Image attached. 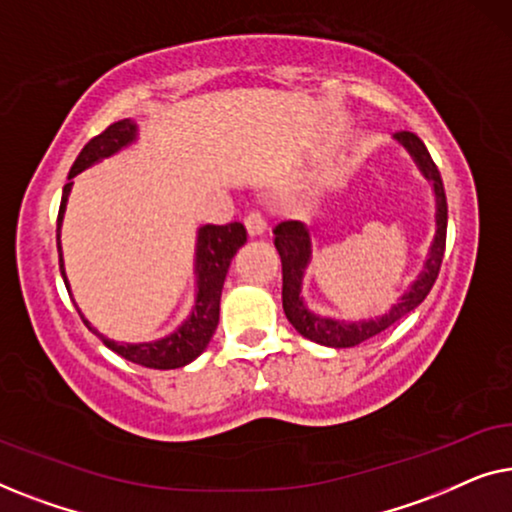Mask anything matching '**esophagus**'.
<instances>
[{
  "instance_id": "esophagus-1",
  "label": "esophagus",
  "mask_w": 512,
  "mask_h": 512,
  "mask_svg": "<svg viewBox=\"0 0 512 512\" xmlns=\"http://www.w3.org/2000/svg\"><path fill=\"white\" fill-rule=\"evenodd\" d=\"M244 226H247V233L251 237L256 235H263L265 230H268V221H265V216L261 212H249L244 216Z\"/></svg>"
}]
</instances>
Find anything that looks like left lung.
<instances>
[{
	"label": "left lung",
	"mask_w": 512,
	"mask_h": 512,
	"mask_svg": "<svg viewBox=\"0 0 512 512\" xmlns=\"http://www.w3.org/2000/svg\"><path fill=\"white\" fill-rule=\"evenodd\" d=\"M396 139L405 149L410 151V156L415 158L419 170L424 172V177L433 184V193H436V237H433L429 258H426L424 270L419 272L415 284L410 286V291L401 298V303L391 307L387 314H382L380 319L370 321H338L328 317H317L307 310L303 298H300V284H303V272L310 263L312 254V242L310 233L300 221H282L275 226V247L282 258V305L286 319L291 321L293 328L303 335V338L319 342L326 347H356L361 342L375 338L377 333L387 331L389 326H394L398 319L415 310L422 300L429 296L431 286L436 284L440 263L445 256V237H447V198L443 179L433 158L426 151L422 139L412 132L403 130L396 132Z\"/></svg>",
	"instance_id": "left-lung-1"
}]
</instances>
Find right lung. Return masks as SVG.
<instances>
[{
    "mask_svg": "<svg viewBox=\"0 0 512 512\" xmlns=\"http://www.w3.org/2000/svg\"><path fill=\"white\" fill-rule=\"evenodd\" d=\"M137 137V125L130 118L111 123L107 130L90 139L83 146L79 156H76L72 170H69V179L86 170V167L95 165L97 160L114 156L116 151H121L123 146L135 142ZM72 191V181L62 188V200H60V212H58V254H60V275L67 284L65 275V263H62V249H60V223L65 216L67 207V195ZM247 242V230L242 223H226V226H202L198 230V247H195V275H198V293H195V305L191 317L181 324L172 335H167L163 340L156 342H139V345H128V342H114L104 338L102 333H97L93 326L83 319L90 331L107 345L111 352H116L123 359H128L137 366L144 368H156V370H170L181 368L186 363L205 352L209 340L219 326V305H221V289L226 282L230 261L237 254V249Z\"/></svg>",
    "mask_w": 512,
    "mask_h": 512,
    "instance_id": "obj_1",
    "label": "right lung"
}]
</instances>
